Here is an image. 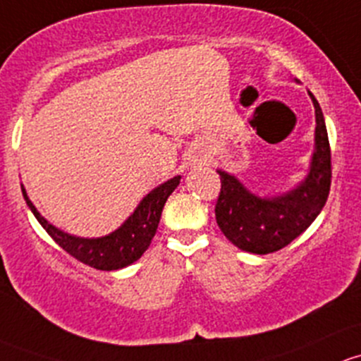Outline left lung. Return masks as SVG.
Listing matches in <instances>:
<instances>
[{
	"instance_id": "obj_1",
	"label": "left lung",
	"mask_w": 361,
	"mask_h": 361,
	"mask_svg": "<svg viewBox=\"0 0 361 361\" xmlns=\"http://www.w3.org/2000/svg\"><path fill=\"white\" fill-rule=\"evenodd\" d=\"M307 94L317 116L314 151L306 177L295 188L276 196H259L233 173L217 170L221 195L215 219L224 236L241 250L264 255L287 247L310 228L325 207L332 177L329 133L318 100L311 92Z\"/></svg>"
}]
</instances>
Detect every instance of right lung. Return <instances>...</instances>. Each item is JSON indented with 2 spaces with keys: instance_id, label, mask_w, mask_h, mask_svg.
Listing matches in <instances>:
<instances>
[{
  "instance_id": "right-lung-1",
  "label": "right lung",
  "mask_w": 361,
  "mask_h": 361,
  "mask_svg": "<svg viewBox=\"0 0 361 361\" xmlns=\"http://www.w3.org/2000/svg\"><path fill=\"white\" fill-rule=\"evenodd\" d=\"M179 182L180 176H176L173 179L159 184L158 188H154L153 191H149L140 200L135 210L128 215V219L120 228L114 229L109 235L99 238L74 236L55 228L51 222H48L39 214L38 208L32 205L24 185L20 184V188L27 207L31 208L44 231L54 238L59 247L64 248L69 255H73L74 259L87 264V266L100 271H114L133 264L147 250L151 240L156 235V229H158L163 207H165L166 200L172 195L173 189L179 185Z\"/></svg>"
}]
</instances>
